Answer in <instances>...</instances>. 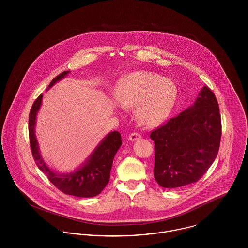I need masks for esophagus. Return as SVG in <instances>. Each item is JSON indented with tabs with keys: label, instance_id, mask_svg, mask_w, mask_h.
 Instances as JSON below:
<instances>
[{
	"label": "esophagus",
	"instance_id": "obj_1",
	"mask_svg": "<svg viewBox=\"0 0 248 248\" xmlns=\"http://www.w3.org/2000/svg\"><path fill=\"white\" fill-rule=\"evenodd\" d=\"M140 138H141V135L137 133V132H133V133H131L129 135V140H130L131 141H135V140H139V139H140Z\"/></svg>",
	"mask_w": 248,
	"mask_h": 248
}]
</instances>
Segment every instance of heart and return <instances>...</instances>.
Wrapping results in <instances>:
<instances>
[{
  "mask_svg": "<svg viewBox=\"0 0 248 248\" xmlns=\"http://www.w3.org/2000/svg\"><path fill=\"white\" fill-rule=\"evenodd\" d=\"M177 89L168 78L140 71L122 78L117 86V98L122 107H136V117L146 126L162 124L171 113Z\"/></svg>",
  "mask_w": 248,
  "mask_h": 248,
  "instance_id": "obj_1",
  "label": "heart"
}]
</instances>
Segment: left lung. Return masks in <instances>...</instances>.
<instances>
[{
    "label": "left lung",
    "instance_id": "left-lung-1",
    "mask_svg": "<svg viewBox=\"0 0 248 248\" xmlns=\"http://www.w3.org/2000/svg\"><path fill=\"white\" fill-rule=\"evenodd\" d=\"M221 135L217 99L204 87L192 106L150 134L157 184L178 188L198 181L217 156Z\"/></svg>",
    "mask_w": 248,
    "mask_h": 248
}]
</instances>
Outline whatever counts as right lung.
<instances>
[{
    "instance_id": "add662e5",
    "label": "right lung",
    "mask_w": 248,
    "mask_h": 248,
    "mask_svg": "<svg viewBox=\"0 0 248 248\" xmlns=\"http://www.w3.org/2000/svg\"><path fill=\"white\" fill-rule=\"evenodd\" d=\"M70 71L58 75L50 83L49 90L57 81L63 79ZM42 94L34 102L29 113V140L33 157L39 170L43 171L48 179L59 191L77 197H93L98 195L109 181L113 158L122 145V137L118 131L108 134L92 153L88 159L76 171L69 173H57L51 170L44 162L35 134L36 118L41 106Z\"/></svg>"
}]
</instances>
